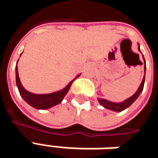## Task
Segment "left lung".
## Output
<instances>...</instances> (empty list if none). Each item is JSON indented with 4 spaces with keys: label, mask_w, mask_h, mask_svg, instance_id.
Returning a JSON list of instances; mask_svg holds the SVG:
<instances>
[{
    "label": "left lung",
    "mask_w": 158,
    "mask_h": 158,
    "mask_svg": "<svg viewBox=\"0 0 158 158\" xmlns=\"http://www.w3.org/2000/svg\"><path fill=\"white\" fill-rule=\"evenodd\" d=\"M138 50L139 52H140V49H139V45L138 44ZM143 56V54H142ZM143 59H144V71H145V74H144V77H143L142 81H141V84L139 86L138 89L136 90V92L132 96H130L129 98H127L126 100H124L123 102H110L108 100L103 99V98H97L99 103L103 106L105 107L106 109L111 110V111H114V112H122L123 110L127 109L128 107L132 105L133 103L135 102L139 96L140 95V93L142 92L143 88H144V84H145V77H146V61H145V58H144V56H143Z\"/></svg>",
    "instance_id": "obj_1"
}]
</instances>
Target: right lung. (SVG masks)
I'll use <instances>...</instances> for the list:
<instances>
[{
  "label": "right lung",
  "instance_id": "add662e5",
  "mask_svg": "<svg viewBox=\"0 0 158 158\" xmlns=\"http://www.w3.org/2000/svg\"><path fill=\"white\" fill-rule=\"evenodd\" d=\"M22 55V54H21ZM20 55V56H21ZM19 62V60L17 62V64ZM16 84L17 87L19 89V94L22 96V98L29 105L33 106L34 108L39 110H46L51 108L52 106L58 105L62 102L64 96L69 92L70 86L72 85L73 82L78 77L80 76V73L76 76L74 79L71 80L68 84V85L65 86L63 89L55 91V92L49 93V94H35V93L29 92L27 89H24V87L22 85L19 76V70H18V65H16Z\"/></svg>",
  "mask_w": 158,
  "mask_h": 158
}]
</instances>
